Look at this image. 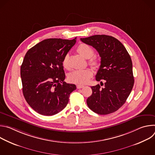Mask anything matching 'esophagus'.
<instances>
[{
  "instance_id": "esophagus-1",
  "label": "esophagus",
  "mask_w": 155,
  "mask_h": 155,
  "mask_svg": "<svg viewBox=\"0 0 155 155\" xmlns=\"http://www.w3.org/2000/svg\"><path fill=\"white\" fill-rule=\"evenodd\" d=\"M84 87V85H83V84H78L77 85V87L78 88V89H80V88H81V87Z\"/></svg>"
}]
</instances>
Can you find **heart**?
<instances>
[{
    "label": "heart",
    "mask_w": 155,
    "mask_h": 155,
    "mask_svg": "<svg viewBox=\"0 0 155 155\" xmlns=\"http://www.w3.org/2000/svg\"><path fill=\"white\" fill-rule=\"evenodd\" d=\"M77 51L78 53L81 54L83 57L86 59H90L89 63L94 68L97 67L99 64V61L96 58H92L94 55V51L93 48L90 46L89 45L86 43H80L77 48ZM62 66L68 69L69 67L68 65V56L65 55L62 59ZM93 72L91 70L89 69H83V70H76L72 72L68 77V79L69 81L81 84L87 82L90 78L93 76Z\"/></svg>",
    "instance_id": "heart-1"
}]
</instances>
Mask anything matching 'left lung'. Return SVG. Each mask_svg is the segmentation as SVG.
Here are the masks:
<instances>
[{"mask_svg": "<svg viewBox=\"0 0 155 155\" xmlns=\"http://www.w3.org/2000/svg\"><path fill=\"white\" fill-rule=\"evenodd\" d=\"M80 40L94 48L101 58L96 75L101 85L91 87L93 93L86 100L87 105L99 115L114 113L125 103L134 86L130 55L123 44L112 36L95 35Z\"/></svg>", "mask_w": 155, "mask_h": 155, "instance_id": "8db88e82", "label": "left lung"}]
</instances>
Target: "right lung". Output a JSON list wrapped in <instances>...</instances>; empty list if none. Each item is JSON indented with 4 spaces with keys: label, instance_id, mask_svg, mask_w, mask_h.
I'll use <instances>...</instances> for the list:
<instances>
[{
    "label": "right lung",
    "instance_id": "1",
    "mask_svg": "<svg viewBox=\"0 0 155 155\" xmlns=\"http://www.w3.org/2000/svg\"><path fill=\"white\" fill-rule=\"evenodd\" d=\"M73 40L48 38L29 49L21 66L23 93L28 104L37 113L54 115L63 110L74 84L64 81L62 59L75 45Z\"/></svg>",
    "mask_w": 155,
    "mask_h": 155
}]
</instances>
